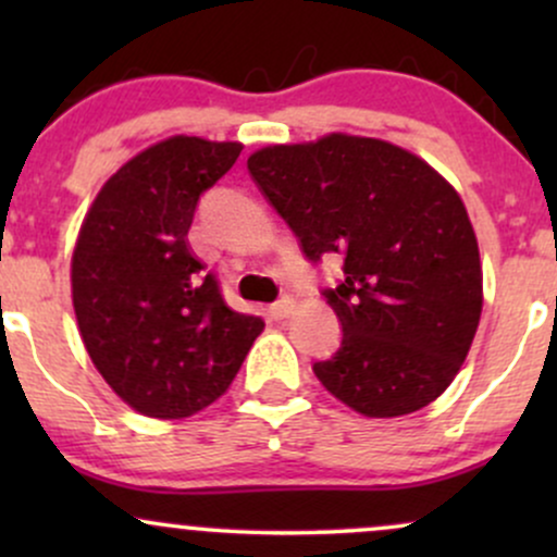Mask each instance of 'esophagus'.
Here are the masks:
<instances>
[{
    "label": "esophagus",
    "instance_id": "34e87169",
    "mask_svg": "<svg viewBox=\"0 0 557 557\" xmlns=\"http://www.w3.org/2000/svg\"><path fill=\"white\" fill-rule=\"evenodd\" d=\"M293 309H296V300L285 296V298L274 300V304L270 306V314H272L274 319H285V317L293 314Z\"/></svg>",
    "mask_w": 557,
    "mask_h": 557
}]
</instances>
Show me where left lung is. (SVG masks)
I'll list each match as a JSON object with an SVG mask.
<instances>
[{
	"label": "left lung",
	"instance_id": "left-lung-1",
	"mask_svg": "<svg viewBox=\"0 0 557 557\" xmlns=\"http://www.w3.org/2000/svg\"><path fill=\"white\" fill-rule=\"evenodd\" d=\"M248 172L309 261L341 253L324 298L343 324L317 380L372 419L445 393L482 317V264L461 196L424 159L380 138L267 146Z\"/></svg>",
	"mask_w": 557,
	"mask_h": 557
}]
</instances>
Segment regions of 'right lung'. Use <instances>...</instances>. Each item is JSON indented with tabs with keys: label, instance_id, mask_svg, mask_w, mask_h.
Instances as JSON below:
<instances>
[{
	"label": "right lung",
	"instance_id": "add662e5",
	"mask_svg": "<svg viewBox=\"0 0 557 557\" xmlns=\"http://www.w3.org/2000/svg\"><path fill=\"white\" fill-rule=\"evenodd\" d=\"M240 149L159 140L114 172L81 225L70 280L83 345L144 417L185 419L214 403L264 330L259 317L230 309L188 246L198 198Z\"/></svg>",
	"mask_w": 557,
	"mask_h": 557
}]
</instances>
